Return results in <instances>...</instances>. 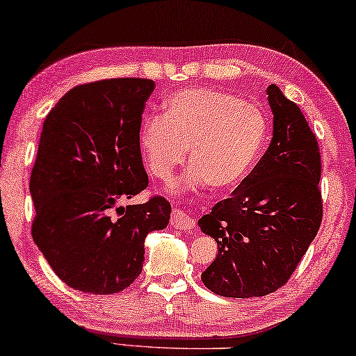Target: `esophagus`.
Returning a JSON list of instances; mask_svg holds the SVG:
<instances>
[{
    "label": "esophagus",
    "mask_w": 356,
    "mask_h": 356,
    "mask_svg": "<svg viewBox=\"0 0 356 356\" xmlns=\"http://www.w3.org/2000/svg\"><path fill=\"white\" fill-rule=\"evenodd\" d=\"M171 224L174 229L182 230V232H192L196 229L195 220L190 217L187 212H184L182 209L174 208L172 209V217H171Z\"/></svg>",
    "instance_id": "1"
}]
</instances>
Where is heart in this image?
Here are the masks:
<instances>
[{"label":"heart","instance_id":"heart-1","mask_svg":"<svg viewBox=\"0 0 356 356\" xmlns=\"http://www.w3.org/2000/svg\"><path fill=\"white\" fill-rule=\"evenodd\" d=\"M268 121L257 105L217 89H184L168 100L166 113L142 120L139 142L152 174L171 179L185 161L187 176L177 190L211 184L217 190L240 185L262 155Z\"/></svg>","mask_w":356,"mask_h":356}]
</instances>
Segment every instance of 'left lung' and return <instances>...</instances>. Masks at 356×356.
Listing matches in <instances>:
<instances>
[{
	"instance_id": "1",
	"label": "left lung",
	"mask_w": 356,
	"mask_h": 356,
	"mask_svg": "<svg viewBox=\"0 0 356 356\" xmlns=\"http://www.w3.org/2000/svg\"><path fill=\"white\" fill-rule=\"evenodd\" d=\"M272 142L251 174L198 220L217 243L201 273L212 293L235 299L281 288L315 240L323 219L320 148L304 113L275 84L267 88Z\"/></svg>"
}]
</instances>
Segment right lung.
Masks as SVG:
<instances>
[{
  "label": "right lung",
  "mask_w": 356,
  "mask_h": 356,
  "mask_svg": "<svg viewBox=\"0 0 356 356\" xmlns=\"http://www.w3.org/2000/svg\"><path fill=\"white\" fill-rule=\"evenodd\" d=\"M152 79L115 78L68 91L42 123L30 177L31 236L63 283L115 294L139 277L144 243L169 224L171 204L153 196L121 206L148 187L139 129Z\"/></svg>",
  "instance_id": "obj_1"
}]
</instances>
